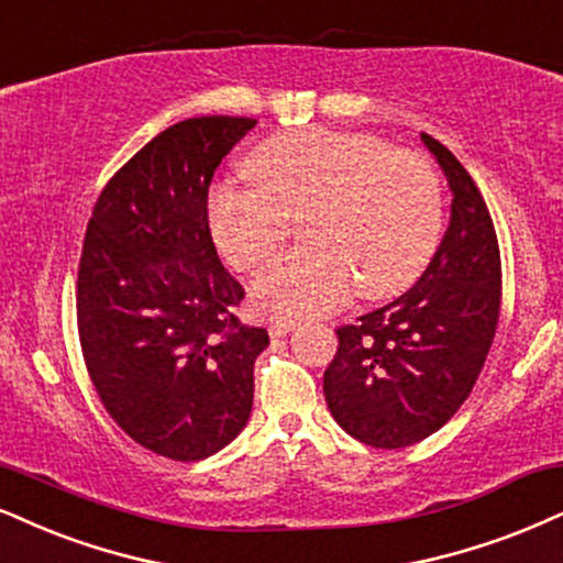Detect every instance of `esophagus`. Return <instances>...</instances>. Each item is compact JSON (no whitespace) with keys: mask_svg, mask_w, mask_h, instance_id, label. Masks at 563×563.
I'll return each instance as SVG.
<instances>
[{"mask_svg":"<svg viewBox=\"0 0 563 563\" xmlns=\"http://www.w3.org/2000/svg\"><path fill=\"white\" fill-rule=\"evenodd\" d=\"M295 321H287V318H284V321H271L268 323V334L271 336H284V334H289V331L295 329Z\"/></svg>","mask_w":563,"mask_h":563,"instance_id":"34e87169","label":"esophagus"}]
</instances>
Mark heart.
<instances>
[{
  "label": "heart",
  "instance_id": "1",
  "mask_svg": "<svg viewBox=\"0 0 563 563\" xmlns=\"http://www.w3.org/2000/svg\"><path fill=\"white\" fill-rule=\"evenodd\" d=\"M245 175L253 187L219 185L208 196V227L229 266L258 271L302 217L308 240L255 279L263 316H321L355 284L365 300H386L412 287L439 247L441 179L415 151L297 130L255 145Z\"/></svg>",
  "mask_w": 563,
  "mask_h": 563
}]
</instances>
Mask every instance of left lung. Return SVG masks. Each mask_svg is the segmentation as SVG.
Segmentation results:
<instances>
[{"mask_svg":"<svg viewBox=\"0 0 563 563\" xmlns=\"http://www.w3.org/2000/svg\"><path fill=\"white\" fill-rule=\"evenodd\" d=\"M451 190V217L412 289L336 329L323 373L334 420L376 449L412 446L464 405L494 344L501 255L488 206L446 145L422 133Z\"/></svg>","mask_w":563,"mask_h":563,"instance_id":"8db88e82","label":"left lung"}]
</instances>
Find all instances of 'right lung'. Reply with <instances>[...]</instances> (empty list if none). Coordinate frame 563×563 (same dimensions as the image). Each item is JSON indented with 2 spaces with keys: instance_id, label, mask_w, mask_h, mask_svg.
Instances as JSON below:
<instances>
[{
  "instance_id": "1",
  "label": "right lung",
  "mask_w": 563,
  "mask_h": 563,
  "mask_svg": "<svg viewBox=\"0 0 563 563\" xmlns=\"http://www.w3.org/2000/svg\"><path fill=\"white\" fill-rule=\"evenodd\" d=\"M250 117H192L145 143L93 206L78 268V331L96 391L130 439L198 462L247 426L266 329L234 316L208 185Z\"/></svg>"
}]
</instances>
